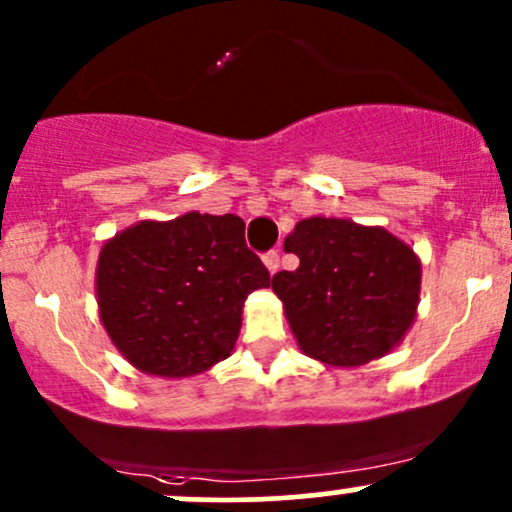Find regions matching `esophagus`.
Wrapping results in <instances>:
<instances>
[{
  "mask_svg": "<svg viewBox=\"0 0 512 512\" xmlns=\"http://www.w3.org/2000/svg\"><path fill=\"white\" fill-rule=\"evenodd\" d=\"M262 260H265V267L269 269V274H274L279 269V252H267L265 257H262Z\"/></svg>",
  "mask_w": 512,
  "mask_h": 512,
  "instance_id": "esophagus-1",
  "label": "esophagus"
}]
</instances>
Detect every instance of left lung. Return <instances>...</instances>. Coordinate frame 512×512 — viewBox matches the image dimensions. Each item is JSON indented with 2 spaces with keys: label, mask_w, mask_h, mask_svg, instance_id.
I'll list each match as a JSON object with an SVG mask.
<instances>
[{
  "label": "left lung",
  "mask_w": 512,
  "mask_h": 512,
  "mask_svg": "<svg viewBox=\"0 0 512 512\" xmlns=\"http://www.w3.org/2000/svg\"><path fill=\"white\" fill-rule=\"evenodd\" d=\"M299 257L272 289L308 357L359 367L391 352L415 320L420 260L396 235L347 218H303L284 240Z\"/></svg>",
  "instance_id": "obj_1"
}]
</instances>
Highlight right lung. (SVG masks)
<instances>
[{
	"label": "right lung",
	"mask_w": 512,
	"mask_h": 512,
	"mask_svg": "<svg viewBox=\"0 0 512 512\" xmlns=\"http://www.w3.org/2000/svg\"><path fill=\"white\" fill-rule=\"evenodd\" d=\"M265 286L267 267L233 213L140 221L106 240L97 262L99 316L111 342L140 372L167 379L226 359L247 294Z\"/></svg>",
	"instance_id": "1"
}]
</instances>
